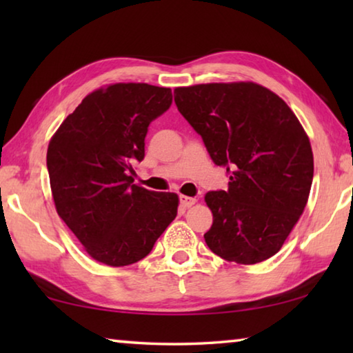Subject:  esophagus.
Wrapping results in <instances>:
<instances>
[{
	"label": "esophagus",
	"instance_id": "obj_1",
	"mask_svg": "<svg viewBox=\"0 0 353 353\" xmlns=\"http://www.w3.org/2000/svg\"><path fill=\"white\" fill-rule=\"evenodd\" d=\"M196 204V199L194 198H190V196H181V205L183 208H190L191 205Z\"/></svg>",
	"mask_w": 353,
	"mask_h": 353
}]
</instances>
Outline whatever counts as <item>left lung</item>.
I'll use <instances>...</instances> for the list:
<instances>
[{"mask_svg": "<svg viewBox=\"0 0 353 353\" xmlns=\"http://www.w3.org/2000/svg\"><path fill=\"white\" fill-rule=\"evenodd\" d=\"M227 191H208L213 224L204 235L213 254L240 265L276 255L307 205L313 152L305 130L282 98L254 82L199 83L174 90Z\"/></svg>", "mask_w": 353, "mask_h": 353, "instance_id": "left-lung-1", "label": "left lung"}]
</instances>
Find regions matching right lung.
Listing matches in <instances>:
<instances>
[{
	"label": "right lung",
	"instance_id": "right-lung-1",
	"mask_svg": "<svg viewBox=\"0 0 353 353\" xmlns=\"http://www.w3.org/2000/svg\"><path fill=\"white\" fill-rule=\"evenodd\" d=\"M171 88L113 83L82 99L48 146L56 210L88 255L128 266L151 252L176 218V193L134 183L151 121L170 109Z\"/></svg>",
	"mask_w": 353,
	"mask_h": 353
}]
</instances>
